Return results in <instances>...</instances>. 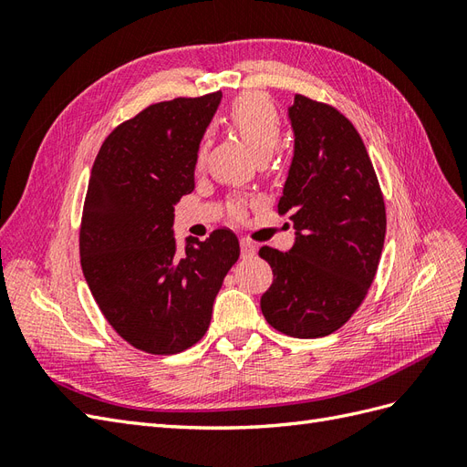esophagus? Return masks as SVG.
I'll return each mask as SVG.
<instances>
[{
    "label": "esophagus",
    "instance_id": "1",
    "mask_svg": "<svg viewBox=\"0 0 467 467\" xmlns=\"http://www.w3.org/2000/svg\"><path fill=\"white\" fill-rule=\"evenodd\" d=\"M239 247H242V255H244V257L255 255V251H257L255 244L249 242V239H242V242H239Z\"/></svg>",
    "mask_w": 467,
    "mask_h": 467
}]
</instances>
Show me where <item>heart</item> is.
Segmentation results:
<instances>
[{
	"instance_id": "b5f03b06",
	"label": "heart",
	"mask_w": 467,
	"mask_h": 467,
	"mask_svg": "<svg viewBox=\"0 0 467 467\" xmlns=\"http://www.w3.org/2000/svg\"><path fill=\"white\" fill-rule=\"evenodd\" d=\"M228 122L255 158H268L278 146L280 117L273 101L263 93L239 95L228 110ZM202 155L199 158V163ZM234 214H242V204H234Z\"/></svg>"
}]
</instances>
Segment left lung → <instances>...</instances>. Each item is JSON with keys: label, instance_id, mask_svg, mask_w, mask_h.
I'll return each instance as SVG.
<instances>
[{"label": "left lung", "instance_id": "1", "mask_svg": "<svg viewBox=\"0 0 467 467\" xmlns=\"http://www.w3.org/2000/svg\"><path fill=\"white\" fill-rule=\"evenodd\" d=\"M294 155L278 212L294 245L261 247L275 280L261 296L265 319L296 338L331 335L362 304L378 271L386 208L360 134L337 109L296 95L288 107Z\"/></svg>", "mask_w": 467, "mask_h": 467}]
</instances>
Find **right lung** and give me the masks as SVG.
Segmentation results:
<instances>
[{
	"instance_id": "right-lung-1",
	"label": "right lung",
	"mask_w": 467,
	"mask_h": 467,
	"mask_svg": "<svg viewBox=\"0 0 467 467\" xmlns=\"http://www.w3.org/2000/svg\"><path fill=\"white\" fill-rule=\"evenodd\" d=\"M222 93L150 105L99 150L83 206V276L124 341L175 355L206 333L223 276L239 259L234 232L175 239V204L194 189L202 136Z\"/></svg>"
}]
</instances>
